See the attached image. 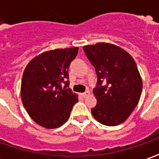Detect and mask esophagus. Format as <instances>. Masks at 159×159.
Masks as SVG:
<instances>
[{"instance_id": "obj_1", "label": "esophagus", "mask_w": 159, "mask_h": 159, "mask_svg": "<svg viewBox=\"0 0 159 159\" xmlns=\"http://www.w3.org/2000/svg\"><path fill=\"white\" fill-rule=\"evenodd\" d=\"M89 94H90V92H89V91H86L85 93H82V96H83V98H86V97L89 96Z\"/></svg>"}]
</instances>
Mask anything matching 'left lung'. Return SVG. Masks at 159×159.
Returning a JSON list of instances; mask_svg holds the SVG:
<instances>
[{"label": "left lung", "instance_id": "left-lung-1", "mask_svg": "<svg viewBox=\"0 0 159 159\" xmlns=\"http://www.w3.org/2000/svg\"><path fill=\"white\" fill-rule=\"evenodd\" d=\"M83 50L98 77L93 90L97 105L91 110L92 115L107 126L123 123L142 92V79L135 61L125 50L111 43L84 46Z\"/></svg>", "mask_w": 159, "mask_h": 159}]
</instances>
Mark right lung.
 <instances>
[{
    "label": "right lung",
    "instance_id": "1",
    "mask_svg": "<svg viewBox=\"0 0 159 159\" xmlns=\"http://www.w3.org/2000/svg\"><path fill=\"white\" fill-rule=\"evenodd\" d=\"M77 52V47L46 51L25 67L21 99L30 117L40 126L55 129L63 125L78 101L77 94L68 88L70 64Z\"/></svg>",
    "mask_w": 159,
    "mask_h": 159
}]
</instances>
